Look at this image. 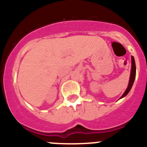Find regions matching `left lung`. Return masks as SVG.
Returning <instances> with one entry per match:
<instances>
[{
	"instance_id": "obj_1",
	"label": "left lung",
	"mask_w": 147,
	"mask_h": 147,
	"mask_svg": "<svg viewBox=\"0 0 147 147\" xmlns=\"http://www.w3.org/2000/svg\"><path fill=\"white\" fill-rule=\"evenodd\" d=\"M136 77V65H135V60L133 56H131V73H130V78H129V81L128 86H127V88L126 89L125 92L123 93V94L121 95V97H120V99L123 98L125 96H127V94L129 92V91L131 90V87H132L133 84H134V80H135Z\"/></svg>"
}]
</instances>
